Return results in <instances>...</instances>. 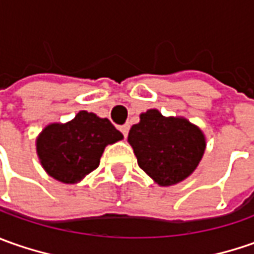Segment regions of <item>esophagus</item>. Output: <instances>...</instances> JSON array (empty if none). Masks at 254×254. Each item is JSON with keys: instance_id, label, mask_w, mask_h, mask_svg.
I'll use <instances>...</instances> for the list:
<instances>
[{"instance_id": "34e87169", "label": "esophagus", "mask_w": 254, "mask_h": 254, "mask_svg": "<svg viewBox=\"0 0 254 254\" xmlns=\"http://www.w3.org/2000/svg\"><path fill=\"white\" fill-rule=\"evenodd\" d=\"M128 130H130V126H128V124H124V126H122V127H120V131L123 132V135H124V137H127Z\"/></svg>"}]
</instances>
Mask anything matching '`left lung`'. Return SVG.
Instances as JSON below:
<instances>
[{
  "label": "left lung",
  "mask_w": 254,
  "mask_h": 254,
  "mask_svg": "<svg viewBox=\"0 0 254 254\" xmlns=\"http://www.w3.org/2000/svg\"><path fill=\"white\" fill-rule=\"evenodd\" d=\"M138 167L161 187L188 178L203 157L206 140L184 117H164L155 109L141 113L128 132Z\"/></svg>",
  "instance_id": "obj_1"
}]
</instances>
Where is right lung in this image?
<instances>
[{
    "label": "right lung",
    "instance_id": "obj_1",
    "mask_svg": "<svg viewBox=\"0 0 254 254\" xmlns=\"http://www.w3.org/2000/svg\"><path fill=\"white\" fill-rule=\"evenodd\" d=\"M122 138L110 120L82 110L70 122L46 126L36 138V152L52 178L77 184L99 167L104 148Z\"/></svg>",
    "mask_w": 254,
    "mask_h": 254
}]
</instances>
